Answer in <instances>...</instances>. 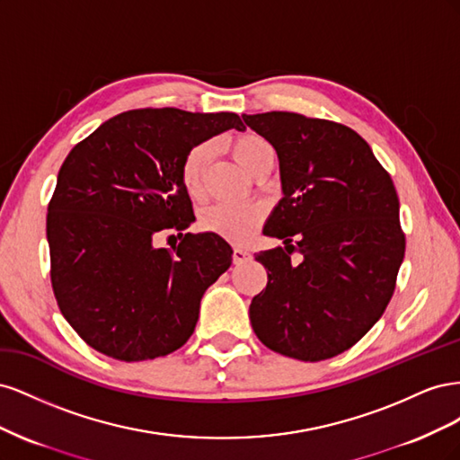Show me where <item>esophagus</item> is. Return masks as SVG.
<instances>
[{"mask_svg":"<svg viewBox=\"0 0 460 460\" xmlns=\"http://www.w3.org/2000/svg\"><path fill=\"white\" fill-rule=\"evenodd\" d=\"M249 257V252H245V249H242V247H234V253H232V261L235 262V264H240V262H245Z\"/></svg>","mask_w":460,"mask_h":460,"instance_id":"esophagus-1","label":"esophagus"}]
</instances>
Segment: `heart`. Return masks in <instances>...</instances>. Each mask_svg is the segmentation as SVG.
<instances>
[{
  "mask_svg": "<svg viewBox=\"0 0 460 460\" xmlns=\"http://www.w3.org/2000/svg\"><path fill=\"white\" fill-rule=\"evenodd\" d=\"M232 153L245 171L252 172L255 166L272 153L270 144L257 134H242L232 142ZM211 157V146L199 144L191 147L180 166V178L190 196H199L201 180L207 161ZM264 217V208L255 203H220L203 211L199 225L203 230L222 235L232 242L247 240Z\"/></svg>",
  "mask_w": 460,
  "mask_h": 460,
  "instance_id": "obj_1",
  "label": "heart"
}]
</instances>
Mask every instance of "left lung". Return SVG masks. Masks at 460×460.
Segmentation results:
<instances>
[{"mask_svg": "<svg viewBox=\"0 0 460 460\" xmlns=\"http://www.w3.org/2000/svg\"><path fill=\"white\" fill-rule=\"evenodd\" d=\"M280 161L284 198L255 259L269 282L249 305L257 338L299 360L332 358L378 323L405 257L394 180L343 124L288 111L242 115ZM297 252L300 259H290Z\"/></svg>", "mask_w": 460, "mask_h": 460, "instance_id": "1", "label": "left lung"}]
</instances>
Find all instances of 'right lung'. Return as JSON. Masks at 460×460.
Here are the masks:
<instances>
[{
  "mask_svg": "<svg viewBox=\"0 0 460 460\" xmlns=\"http://www.w3.org/2000/svg\"><path fill=\"white\" fill-rule=\"evenodd\" d=\"M230 128L235 113L136 109L68 153L48 207L51 286L66 323L95 351L147 360L182 347L205 289L232 264L218 234H184L193 208L180 178L186 153ZM178 231L173 252L157 248Z\"/></svg>",
  "mask_w": 460,
  "mask_h": 460,
  "instance_id": "right-lung-1",
  "label": "right lung"
}]
</instances>
